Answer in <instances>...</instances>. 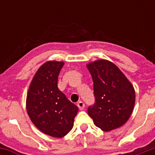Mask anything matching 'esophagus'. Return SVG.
I'll return each mask as SVG.
<instances>
[{
    "label": "esophagus",
    "mask_w": 155,
    "mask_h": 155,
    "mask_svg": "<svg viewBox=\"0 0 155 155\" xmlns=\"http://www.w3.org/2000/svg\"><path fill=\"white\" fill-rule=\"evenodd\" d=\"M77 106L79 107V109L81 110H83L84 108V104L83 101H79L77 103Z\"/></svg>",
    "instance_id": "esophagus-1"
}]
</instances>
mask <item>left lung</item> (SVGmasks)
Here are the masks:
<instances>
[{
	"instance_id": "1",
	"label": "left lung",
	"mask_w": 155,
	"mask_h": 155,
	"mask_svg": "<svg viewBox=\"0 0 155 155\" xmlns=\"http://www.w3.org/2000/svg\"><path fill=\"white\" fill-rule=\"evenodd\" d=\"M94 82V104L88 114L104 131L122 126L132 114L135 102L133 85L110 61L100 60L87 64Z\"/></svg>"
}]
</instances>
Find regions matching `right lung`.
<instances>
[{"mask_svg":"<svg viewBox=\"0 0 155 155\" xmlns=\"http://www.w3.org/2000/svg\"><path fill=\"white\" fill-rule=\"evenodd\" d=\"M63 62L48 61L39 68L26 98V110L32 123L45 134L66 135L73 128L78 107L58 89Z\"/></svg>","mask_w":155,"mask_h":155,"instance_id":"right-lung-1","label":"right lung"}]
</instances>
